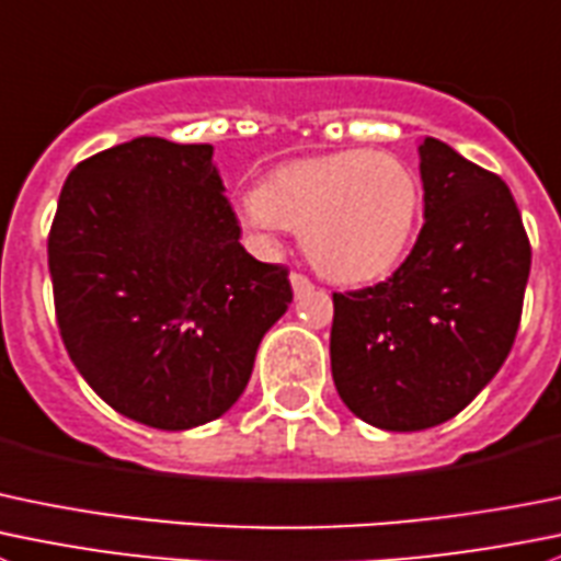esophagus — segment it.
<instances>
[{
  "instance_id": "esophagus-1",
  "label": "esophagus",
  "mask_w": 561,
  "mask_h": 561,
  "mask_svg": "<svg viewBox=\"0 0 561 561\" xmlns=\"http://www.w3.org/2000/svg\"><path fill=\"white\" fill-rule=\"evenodd\" d=\"M290 287L296 296H304V293L312 290V282H309L304 274H290Z\"/></svg>"
}]
</instances>
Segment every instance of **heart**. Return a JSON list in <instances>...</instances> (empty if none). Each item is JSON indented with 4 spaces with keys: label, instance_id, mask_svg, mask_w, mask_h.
Here are the masks:
<instances>
[{
    "label": "heart",
    "instance_id": "b5f03b06",
    "mask_svg": "<svg viewBox=\"0 0 561 561\" xmlns=\"http://www.w3.org/2000/svg\"><path fill=\"white\" fill-rule=\"evenodd\" d=\"M419 210L422 186L405 161L380 150H340L271 172L243 221L265 241L276 227L298 230L320 274L364 285L405 260Z\"/></svg>",
    "mask_w": 561,
    "mask_h": 561
}]
</instances>
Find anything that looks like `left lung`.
<instances>
[{
	"mask_svg": "<svg viewBox=\"0 0 561 561\" xmlns=\"http://www.w3.org/2000/svg\"><path fill=\"white\" fill-rule=\"evenodd\" d=\"M425 225L386 282L334 293L342 402L391 433L436 427L493 380L515 342L531 247L507 183L449 145L419 142Z\"/></svg>",
	"mask_w": 561,
	"mask_h": 561,
	"instance_id": "left-lung-1",
	"label": "left lung"
}]
</instances>
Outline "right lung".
<instances>
[{
    "mask_svg": "<svg viewBox=\"0 0 561 561\" xmlns=\"http://www.w3.org/2000/svg\"><path fill=\"white\" fill-rule=\"evenodd\" d=\"M238 238L210 145L136 136L70 172L48 232L54 309L114 411L192 431L236 405L293 301L287 268Z\"/></svg>",
    "mask_w": 561,
    "mask_h": 561,
    "instance_id": "right-lung-1",
    "label": "right lung"
}]
</instances>
